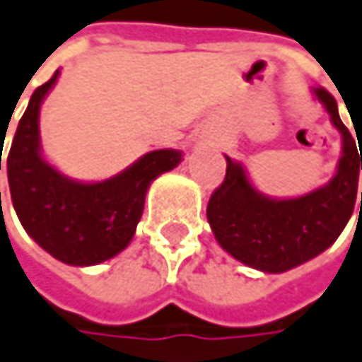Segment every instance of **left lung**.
<instances>
[{
  "mask_svg": "<svg viewBox=\"0 0 362 362\" xmlns=\"http://www.w3.org/2000/svg\"><path fill=\"white\" fill-rule=\"evenodd\" d=\"M313 95L343 139L335 176L305 196L277 200L255 190L242 164L226 156V178L208 202L206 216L218 243L238 262L265 274H284L325 252L355 210L362 150L358 154L339 117L335 97L323 87L313 88Z\"/></svg>",
  "mask_w": 362,
  "mask_h": 362,
  "instance_id": "1",
  "label": "left lung"
}]
</instances>
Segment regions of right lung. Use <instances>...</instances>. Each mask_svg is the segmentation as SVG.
Segmentation results:
<instances>
[{
  "instance_id": "add662e5",
  "label": "right lung",
  "mask_w": 362,
  "mask_h": 362,
  "mask_svg": "<svg viewBox=\"0 0 362 362\" xmlns=\"http://www.w3.org/2000/svg\"><path fill=\"white\" fill-rule=\"evenodd\" d=\"M59 71L35 88L7 154V180L17 218L33 240L69 265H97L132 240L152 180L176 168L180 150H152L127 170L103 182L63 176L41 154L39 109ZM1 170V152H0ZM1 196V194H0Z\"/></svg>"
}]
</instances>
